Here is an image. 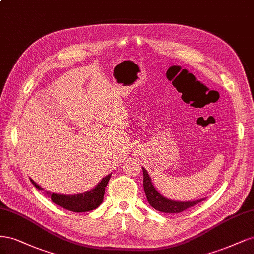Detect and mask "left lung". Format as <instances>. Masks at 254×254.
I'll return each mask as SVG.
<instances>
[{"instance_id": "obj_1", "label": "left lung", "mask_w": 254, "mask_h": 254, "mask_svg": "<svg viewBox=\"0 0 254 254\" xmlns=\"http://www.w3.org/2000/svg\"><path fill=\"white\" fill-rule=\"evenodd\" d=\"M143 171V189L145 192V196L148 198L149 203L151 206L160 212H165V213H179L187 209L194 207L195 204L199 203L200 201L204 200L198 199L194 201H174L168 199L166 197L161 196L156 190L151 182V178L146 172L145 169L142 168Z\"/></svg>"}]
</instances>
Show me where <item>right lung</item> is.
Segmentation results:
<instances>
[{"label":"right lung","instance_id":"right-lung-1","mask_svg":"<svg viewBox=\"0 0 254 254\" xmlns=\"http://www.w3.org/2000/svg\"><path fill=\"white\" fill-rule=\"evenodd\" d=\"M111 175L104 177L102 181L98 184L93 190L76 195H61V194H50L53 202L58 206L72 212H87L98 208L103 201V196L105 192V187L111 178ZM32 185L37 189L42 190V188L38 186L32 179H30Z\"/></svg>","mask_w":254,"mask_h":254}]
</instances>
